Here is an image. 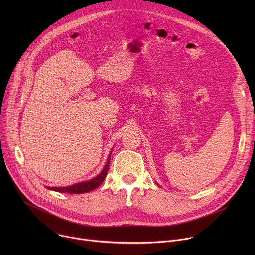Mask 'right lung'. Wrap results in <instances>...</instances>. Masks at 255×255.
Returning <instances> with one entry per match:
<instances>
[{
	"mask_svg": "<svg viewBox=\"0 0 255 255\" xmlns=\"http://www.w3.org/2000/svg\"><path fill=\"white\" fill-rule=\"evenodd\" d=\"M111 154H112V151L110 152V155H109V157L107 159V163H106L104 169L101 171L100 174H98L93 179L88 180V181H83V183H79V184L72 185L69 187H62V188L47 187V189L58 192V193H68V194H84V193H88V192H91V191L97 189L103 183L106 175H107V172L109 169V163H110V159H111Z\"/></svg>",
	"mask_w": 255,
	"mask_h": 255,
	"instance_id": "add662e5",
	"label": "right lung"
}]
</instances>
